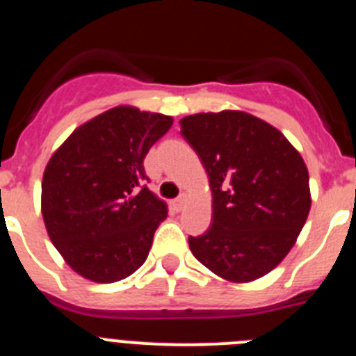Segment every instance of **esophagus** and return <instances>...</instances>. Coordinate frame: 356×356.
Masks as SVG:
<instances>
[{"mask_svg": "<svg viewBox=\"0 0 356 356\" xmlns=\"http://www.w3.org/2000/svg\"><path fill=\"white\" fill-rule=\"evenodd\" d=\"M185 203H187V196L181 194L180 197H176V200L172 201V207H175V210H181L185 207Z\"/></svg>", "mask_w": 356, "mask_h": 356, "instance_id": "1", "label": "esophagus"}]
</instances>
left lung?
<instances>
[{"label":"left lung","instance_id":"left-lung-1","mask_svg":"<svg viewBox=\"0 0 356 356\" xmlns=\"http://www.w3.org/2000/svg\"><path fill=\"white\" fill-rule=\"evenodd\" d=\"M181 135L212 188V226L188 237L217 276L246 284L287 257L310 212L308 169L285 135L241 110L187 115Z\"/></svg>","mask_w":356,"mask_h":356}]
</instances>
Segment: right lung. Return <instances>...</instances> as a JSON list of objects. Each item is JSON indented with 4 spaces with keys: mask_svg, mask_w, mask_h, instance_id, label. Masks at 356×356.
Listing matches in <instances>:
<instances>
[{
    "mask_svg": "<svg viewBox=\"0 0 356 356\" xmlns=\"http://www.w3.org/2000/svg\"><path fill=\"white\" fill-rule=\"evenodd\" d=\"M171 115L115 106L69 135L42 176L44 225L72 271L112 284L146 262L168 205L144 180V159Z\"/></svg>",
    "mask_w": 356,
    "mask_h": 356,
    "instance_id": "1",
    "label": "right lung"
}]
</instances>
